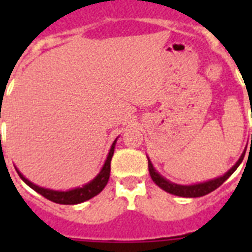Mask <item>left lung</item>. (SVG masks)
<instances>
[{
    "label": "left lung",
    "instance_id": "left-lung-1",
    "mask_svg": "<svg viewBox=\"0 0 252 252\" xmlns=\"http://www.w3.org/2000/svg\"><path fill=\"white\" fill-rule=\"evenodd\" d=\"M245 153H246V152H245ZM245 153L241 156L238 162H237V163H235V165L233 166V167H231L223 176L217 178V179L209 180V182H205V183L193 184V186H179V184L170 183L168 180H166L163 176L159 175V174L154 170L153 165H152V162H150L149 159H148V167H149V174L150 176H152V179H153L154 183L157 184L158 187H161L162 189H165L166 192H168V193L176 196H182V197H200V196L208 195V193H211L212 191H215L216 188H219L220 186H221V184H222L223 182L237 170V167L241 165V162L243 161V157H245Z\"/></svg>",
    "mask_w": 252,
    "mask_h": 252
}]
</instances>
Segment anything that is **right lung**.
Returning a JSON list of instances; mask_svg holds the SVG:
<instances>
[{"label": "right lung", "instance_id": "obj_1", "mask_svg": "<svg viewBox=\"0 0 252 252\" xmlns=\"http://www.w3.org/2000/svg\"><path fill=\"white\" fill-rule=\"evenodd\" d=\"M115 142L114 141L112 146H111L110 153H108V157L106 159V163L103 166L102 171L99 172L98 176L95 178L94 180H91L90 183H87L86 186L81 188H76V189H70V191L61 192V191H52V189H47V188H41L36 184L31 183L30 180H27L25 176L22 175L21 172L18 171V175L21 176L22 180L25 182L27 186L32 188L33 191H36L37 193H40L41 196H44L45 199L51 200L53 203L57 204H65V205H73V204H80L84 203L86 200L94 197L102 191L103 188L106 187L107 182L110 179V172H111V159H112V156H114V149H115Z\"/></svg>", "mask_w": 252, "mask_h": 252}]
</instances>
